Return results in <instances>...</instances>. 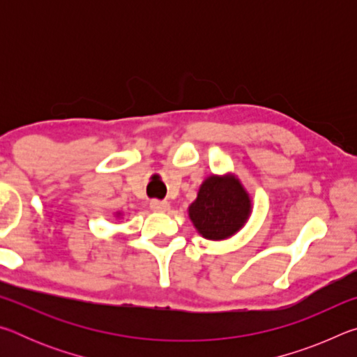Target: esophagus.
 Masks as SVG:
<instances>
[{
	"label": "esophagus",
	"instance_id": "obj_1",
	"mask_svg": "<svg viewBox=\"0 0 357 357\" xmlns=\"http://www.w3.org/2000/svg\"><path fill=\"white\" fill-rule=\"evenodd\" d=\"M149 208L153 209L154 213H165V211L170 209V203L162 200H151Z\"/></svg>",
	"mask_w": 357,
	"mask_h": 357
}]
</instances>
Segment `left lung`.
I'll return each instance as SVG.
<instances>
[{
    "label": "left lung",
    "mask_w": 357,
    "mask_h": 357,
    "mask_svg": "<svg viewBox=\"0 0 357 357\" xmlns=\"http://www.w3.org/2000/svg\"><path fill=\"white\" fill-rule=\"evenodd\" d=\"M250 198L234 176H209L190 204L189 215L203 238L220 241L233 236L250 214Z\"/></svg>",
    "instance_id": "8db88e82"
}]
</instances>
